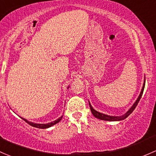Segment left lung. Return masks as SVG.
<instances>
[{
	"mask_svg": "<svg viewBox=\"0 0 156 156\" xmlns=\"http://www.w3.org/2000/svg\"><path fill=\"white\" fill-rule=\"evenodd\" d=\"M144 87H145V77H144V85H143L142 89H141V91H140V93L139 96H138L137 99L136 100V101L134 102V104L131 106V108H130L126 113L123 114L122 115H119V116H115V115H107V114H104L102 113H100V112H98V111H97V110H94V109L92 107V106L91 105L90 102L89 101V107H90V109H91V113H92L93 115H94L95 118H98V119H101V120H104V121L115 122V121H121V120L125 119H126L127 117L130 115V114L134 111V110L135 109V107H137V104L139 103L141 97H142L143 92H144Z\"/></svg>",
	"mask_w": 156,
	"mask_h": 156,
	"instance_id": "left-lung-1",
	"label": "left lung"
}]
</instances>
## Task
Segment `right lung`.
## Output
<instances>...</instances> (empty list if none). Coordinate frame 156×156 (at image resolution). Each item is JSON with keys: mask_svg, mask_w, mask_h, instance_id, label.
I'll use <instances>...</instances> for the list:
<instances>
[{"mask_svg": "<svg viewBox=\"0 0 156 156\" xmlns=\"http://www.w3.org/2000/svg\"><path fill=\"white\" fill-rule=\"evenodd\" d=\"M69 87L70 86H68L67 87V89H69ZM62 117H63V115H62L61 117H59L58 119H57L56 120H55L53 122H49V123H46V124H40V123H34V122H29L28 121L27 119H25L24 118H21L22 119L24 120V121L26 122L27 123H28V124L30 125V126H33V127H35V128H42V129H44V128H50V127H52V126H54V125L57 124L58 122H59L62 120Z\"/></svg>", "mask_w": 156, "mask_h": 156, "instance_id": "obj_1", "label": "right lung"}]
</instances>
